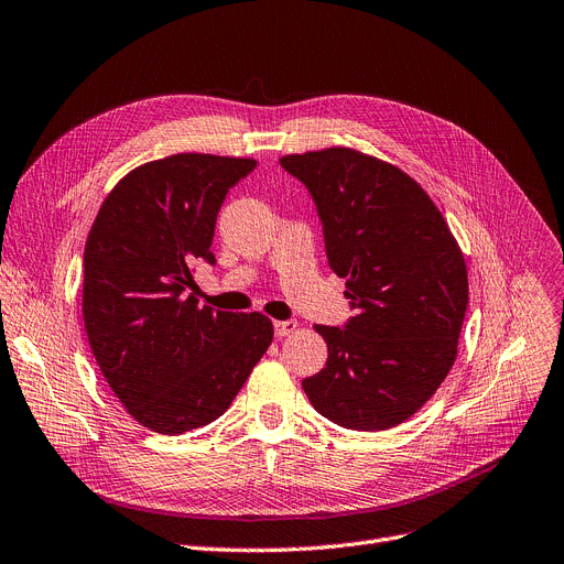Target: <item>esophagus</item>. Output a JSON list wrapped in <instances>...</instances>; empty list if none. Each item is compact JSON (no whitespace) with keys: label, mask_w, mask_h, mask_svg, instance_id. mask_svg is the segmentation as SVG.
<instances>
[{"label":"esophagus","mask_w":564,"mask_h":564,"mask_svg":"<svg viewBox=\"0 0 564 564\" xmlns=\"http://www.w3.org/2000/svg\"><path fill=\"white\" fill-rule=\"evenodd\" d=\"M296 330H299V321H293V318H289V321H275V335H278V337L293 335Z\"/></svg>","instance_id":"obj_1"}]
</instances>
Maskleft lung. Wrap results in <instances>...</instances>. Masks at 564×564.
<instances>
[{"mask_svg": "<svg viewBox=\"0 0 564 564\" xmlns=\"http://www.w3.org/2000/svg\"><path fill=\"white\" fill-rule=\"evenodd\" d=\"M280 163L312 193L356 310L344 328L314 326L328 360L303 390L339 426L383 432L417 413L457 360L464 252L424 187L381 158L328 147Z\"/></svg>", "mask_w": 564, "mask_h": 564, "instance_id": "1", "label": "left lung"}]
</instances>
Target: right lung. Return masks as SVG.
Returning a JSON list of instances; mask_svg holds the SVG:
<instances>
[{"mask_svg": "<svg viewBox=\"0 0 564 564\" xmlns=\"http://www.w3.org/2000/svg\"><path fill=\"white\" fill-rule=\"evenodd\" d=\"M254 158L174 153L130 170L85 246L83 316L94 358L128 415L178 436L218 420L273 341V321L199 307L193 265L229 187Z\"/></svg>", "mask_w": 564, "mask_h": 564, "instance_id": "add662e5", "label": "right lung"}]
</instances>
